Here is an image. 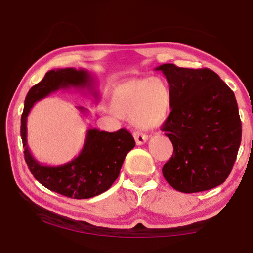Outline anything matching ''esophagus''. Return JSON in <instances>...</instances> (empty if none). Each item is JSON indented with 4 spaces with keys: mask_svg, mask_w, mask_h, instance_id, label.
<instances>
[{
    "mask_svg": "<svg viewBox=\"0 0 253 253\" xmlns=\"http://www.w3.org/2000/svg\"><path fill=\"white\" fill-rule=\"evenodd\" d=\"M133 138H135L136 143L138 144V146H141V144L146 143L147 140H148V136L146 135V133H142V132H139V131L133 132Z\"/></svg>",
    "mask_w": 253,
    "mask_h": 253,
    "instance_id": "34e87169",
    "label": "esophagus"
}]
</instances>
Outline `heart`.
<instances>
[{"instance_id":"obj_1","label":"heart","mask_w":253,"mask_h":253,"mask_svg":"<svg viewBox=\"0 0 253 253\" xmlns=\"http://www.w3.org/2000/svg\"><path fill=\"white\" fill-rule=\"evenodd\" d=\"M170 102L169 85L163 78H133L113 88L110 109L118 116L131 117L136 126L151 129L169 116Z\"/></svg>"}]
</instances>
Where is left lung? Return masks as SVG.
Listing matches in <instances>:
<instances>
[{"label":"left lung","instance_id":"left-lung-1","mask_svg":"<svg viewBox=\"0 0 253 253\" xmlns=\"http://www.w3.org/2000/svg\"><path fill=\"white\" fill-rule=\"evenodd\" d=\"M168 80L170 113L162 126L174 153L162 169L180 192L212 189L226 180L237 158L241 121L235 94L209 68L163 64L155 68Z\"/></svg>","mask_w":253,"mask_h":253}]
</instances>
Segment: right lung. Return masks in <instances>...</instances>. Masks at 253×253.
<instances>
[{
    "label": "right lung",
    "instance_id": "obj_1",
    "mask_svg": "<svg viewBox=\"0 0 253 253\" xmlns=\"http://www.w3.org/2000/svg\"><path fill=\"white\" fill-rule=\"evenodd\" d=\"M92 85L93 78L85 69H52L29 90L20 120L25 160L31 174L42 186L68 198L88 199L109 189L120 175L127 153L136 146L133 137L126 129L106 132L93 128L87 130L77 158L57 166L43 165L32 157L27 144V117L36 102L54 91L71 87L92 90ZM93 96L98 100V93L93 92ZM77 109L84 114L88 112L82 106Z\"/></svg>",
    "mask_w": 253,
    "mask_h": 253
}]
</instances>
